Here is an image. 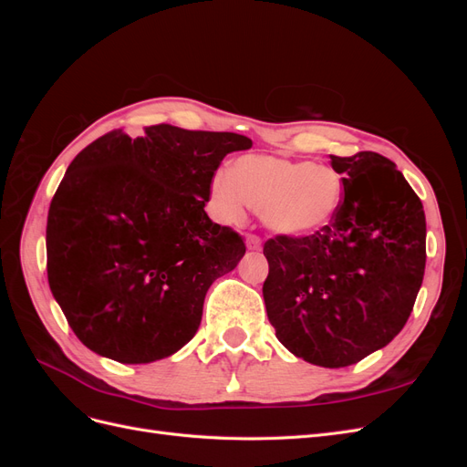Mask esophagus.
<instances>
[{
	"instance_id": "obj_1",
	"label": "esophagus",
	"mask_w": 467,
	"mask_h": 467,
	"mask_svg": "<svg viewBox=\"0 0 467 467\" xmlns=\"http://www.w3.org/2000/svg\"><path fill=\"white\" fill-rule=\"evenodd\" d=\"M245 244H247V249H251V251H259L261 245H263L261 237L255 235V234H247L245 235Z\"/></svg>"
}]
</instances>
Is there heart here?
Listing matches in <instances>:
<instances>
[{"mask_svg":"<svg viewBox=\"0 0 467 467\" xmlns=\"http://www.w3.org/2000/svg\"><path fill=\"white\" fill-rule=\"evenodd\" d=\"M210 196L223 222H242L249 204L259 210L266 230L296 239L327 228L341 208L345 182L329 165L245 155L230 173H216Z\"/></svg>","mask_w":467,"mask_h":467,"instance_id":"b5f03b06","label":"heart"}]
</instances>
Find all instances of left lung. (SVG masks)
<instances>
[{
    "label": "left lung",
    "mask_w": 467,
    "mask_h": 467,
    "mask_svg": "<svg viewBox=\"0 0 467 467\" xmlns=\"http://www.w3.org/2000/svg\"><path fill=\"white\" fill-rule=\"evenodd\" d=\"M331 165L345 182L341 208L314 235L268 239L263 298L292 355L343 368L386 347L411 316L425 275L427 220L384 155H331Z\"/></svg>",
    "instance_id": "8db88e82"
}]
</instances>
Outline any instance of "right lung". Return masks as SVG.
Listing matches in <instances>:
<instances>
[{
    "mask_svg": "<svg viewBox=\"0 0 467 467\" xmlns=\"http://www.w3.org/2000/svg\"><path fill=\"white\" fill-rule=\"evenodd\" d=\"M234 132L112 130L69 163L48 210L47 271L79 341L122 364L171 357L199 331L204 296L245 255L204 212Z\"/></svg>",
    "mask_w": 467,
    "mask_h": 467,
    "instance_id": "1",
    "label": "right lung"
}]
</instances>
